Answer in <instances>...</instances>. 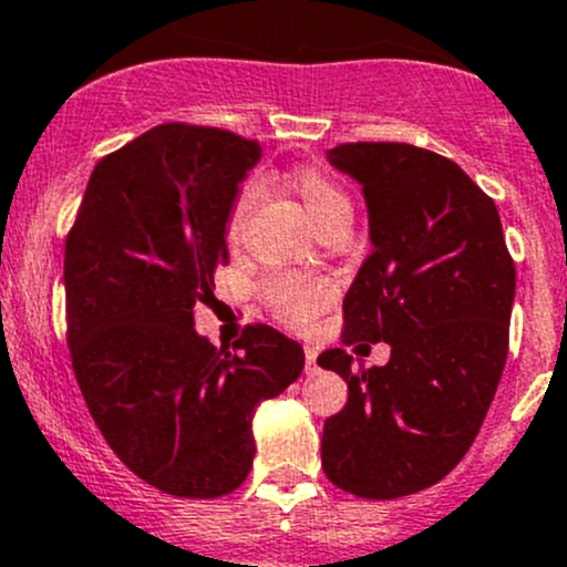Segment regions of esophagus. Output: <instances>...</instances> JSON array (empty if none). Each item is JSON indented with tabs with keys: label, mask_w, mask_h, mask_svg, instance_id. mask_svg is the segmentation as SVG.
Returning <instances> with one entry per match:
<instances>
[{
	"label": "esophagus",
	"mask_w": 567,
	"mask_h": 567,
	"mask_svg": "<svg viewBox=\"0 0 567 567\" xmlns=\"http://www.w3.org/2000/svg\"><path fill=\"white\" fill-rule=\"evenodd\" d=\"M317 349L313 347H306V371L311 373V371H317Z\"/></svg>",
	"instance_id": "34e87169"
}]
</instances>
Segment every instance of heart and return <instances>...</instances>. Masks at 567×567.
I'll return each mask as SVG.
<instances>
[{"instance_id":"1","label":"heart","mask_w":567,"mask_h":567,"mask_svg":"<svg viewBox=\"0 0 567 567\" xmlns=\"http://www.w3.org/2000/svg\"><path fill=\"white\" fill-rule=\"evenodd\" d=\"M284 185L300 198L302 209H306L308 220L317 229H324L332 220L349 218L352 220V202H349L347 190L317 166L295 168L284 177ZM250 209V194H240L231 204L229 215H226L224 235L226 243L235 245L243 237L245 218ZM261 297H265L267 308L281 319L284 324L300 327L308 319L317 317L319 311L330 300V286L322 278H302V276H272L270 281L261 286Z\"/></svg>"}]
</instances>
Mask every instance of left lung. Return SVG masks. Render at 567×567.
Wrapping results in <instances>:
<instances>
[{"mask_svg":"<svg viewBox=\"0 0 567 567\" xmlns=\"http://www.w3.org/2000/svg\"><path fill=\"white\" fill-rule=\"evenodd\" d=\"M332 166L363 185L371 256L343 297V336L390 343L388 365L347 349L317 363L349 401L324 420L330 483L395 499L440 483L481 431L505 369L516 267L494 202L458 163L401 142L338 144Z\"/></svg>","mask_w":567,"mask_h":567,"instance_id":"left-lung-1","label":"left lung"}]
</instances>
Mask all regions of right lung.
<instances>
[{"label":"right lung","instance_id":"right-lung-1","mask_svg":"<svg viewBox=\"0 0 567 567\" xmlns=\"http://www.w3.org/2000/svg\"><path fill=\"white\" fill-rule=\"evenodd\" d=\"M259 142L168 122L103 157L65 243L68 347L92 420L144 483L188 499L231 494L254 466V412L306 365L248 324L235 347L194 330L226 265V215Z\"/></svg>","mask_w":567,"mask_h":567}]
</instances>
